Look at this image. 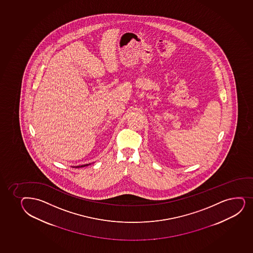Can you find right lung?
Here are the masks:
<instances>
[{
    "instance_id": "1",
    "label": "right lung",
    "mask_w": 253,
    "mask_h": 253,
    "mask_svg": "<svg viewBox=\"0 0 253 253\" xmlns=\"http://www.w3.org/2000/svg\"><path fill=\"white\" fill-rule=\"evenodd\" d=\"M88 165H90V164H88ZM88 165H84V166H77L76 168H79V167H84V166H88Z\"/></svg>"
}]
</instances>
